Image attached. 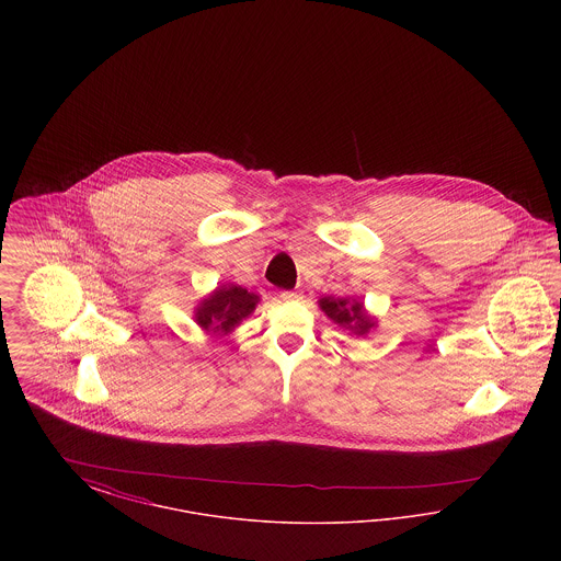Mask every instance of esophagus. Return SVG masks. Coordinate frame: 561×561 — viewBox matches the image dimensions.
Segmentation results:
<instances>
[{
	"label": "esophagus",
	"instance_id": "1",
	"mask_svg": "<svg viewBox=\"0 0 561 561\" xmlns=\"http://www.w3.org/2000/svg\"><path fill=\"white\" fill-rule=\"evenodd\" d=\"M284 300H288V302H293V300H300V294L293 293V290H286V293L279 294Z\"/></svg>",
	"mask_w": 561,
	"mask_h": 561
}]
</instances>
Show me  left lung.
Wrapping results in <instances>:
<instances>
[{
    "label": "left lung",
    "mask_w": 561,
    "mask_h": 561,
    "mask_svg": "<svg viewBox=\"0 0 561 561\" xmlns=\"http://www.w3.org/2000/svg\"><path fill=\"white\" fill-rule=\"evenodd\" d=\"M320 307L321 311H323L330 320H334V323H339V325H343V328H351V330H355L357 334H366L374 325L370 318L366 316V311H364V305H359V302H351V305H348L345 298L334 300V298H330V296H323L320 300Z\"/></svg>",
    "instance_id": "left-lung-1"
}]
</instances>
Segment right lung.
Listing matches in <instances>:
<instances>
[{"mask_svg": "<svg viewBox=\"0 0 561 561\" xmlns=\"http://www.w3.org/2000/svg\"><path fill=\"white\" fill-rule=\"evenodd\" d=\"M256 300V294H250L240 286H225L197 307L195 318L204 330L231 332V328L254 311Z\"/></svg>", "mask_w": 561, "mask_h": 561, "instance_id": "add662e5", "label": "right lung"}]
</instances>
